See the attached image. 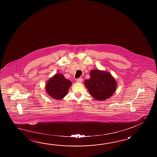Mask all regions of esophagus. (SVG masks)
Listing matches in <instances>:
<instances>
[{"instance_id": "34e87169", "label": "esophagus", "mask_w": 157, "mask_h": 157, "mask_svg": "<svg viewBox=\"0 0 157 157\" xmlns=\"http://www.w3.org/2000/svg\"><path fill=\"white\" fill-rule=\"evenodd\" d=\"M76 81H77V82L81 83V82H82V78H78V79L76 80Z\"/></svg>"}]
</instances>
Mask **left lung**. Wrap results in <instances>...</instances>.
Returning a JSON list of instances; mask_svg holds the SVG:
<instances>
[{"label":"left lung","instance_id":"1","mask_svg":"<svg viewBox=\"0 0 157 157\" xmlns=\"http://www.w3.org/2000/svg\"><path fill=\"white\" fill-rule=\"evenodd\" d=\"M90 76L89 79L84 81V84L90 95L96 100H107L116 92L117 82L109 72L91 70Z\"/></svg>","mask_w":157,"mask_h":157}]
</instances>
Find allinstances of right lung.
<instances>
[{
	"instance_id": "obj_1",
	"label": "right lung",
	"mask_w": 157,
	"mask_h": 157,
	"mask_svg": "<svg viewBox=\"0 0 157 157\" xmlns=\"http://www.w3.org/2000/svg\"><path fill=\"white\" fill-rule=\"evenodd\" d=\"M72 83L61 73H57L46 82L45 90L52 98L61 100L67 95Z\"/></svg>"
}]
</instances>
